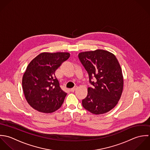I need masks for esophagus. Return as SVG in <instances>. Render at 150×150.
<instances>
[{"mask_svg": "<svg viewBox=\"0 0 150 150\" xmlns=\"http://www.w3.org/2000/svg\"><path fill=\"white\" fill-rule=\"evenodd\" d=\"M76 88H72V89H70V91H71V92H74L75 91V90H76Z\"/></svg>", "mask_w": 150, "mask_h": 150, "instance_id": "34e87169", "label": "esophagus"}]
</instances>
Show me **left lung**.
<instances>
[{
  "label": "left lung",
  "instance_id": "8db88e82",
  "mask_svg": "<svg viewBox=\"0 0 150 150\" xmlns=\"http://www.w3.org/2000/svg\"><path fill=\"white\" fill-rule=\"evenodd\" d=\"M78 58L92 86L82 100V106L96 115L110 111L117 104L123 90V75L117 59L104 50L82 52Z\"/></svg>",
  "mask_w": 150,
  "mask_h": 150
}]
</instances>
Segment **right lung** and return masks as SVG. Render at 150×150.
Here are the masks:
<instances>
[{
  "instance_id": "add662e5",
  "label": "right lung",
  "mask_w": 150,
  "mask_h": 150,
  "mask_svg": "<svg viewBox=\"0 0 150 150\" xmlns=\"http://www.w3.org/2000/svg\"><path fill=\"white\" fill-rule=\"evenodd\" d=\"M69 56L63 52L42 53L28 64L22 84L25 98L33 108L52 113L61 107L67 93L61 89L55 71Z\"/></svg>"
}]
</instances>
